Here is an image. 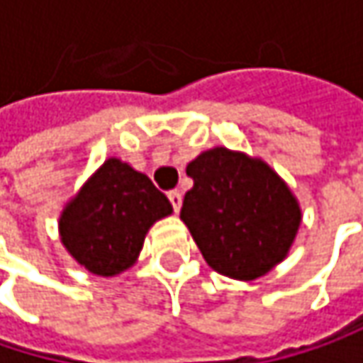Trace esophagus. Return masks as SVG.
Returning a JSON list of instances; mask_svg holds the SVG:
<instances>
[{"instance_id":"34e87169","label":"esophagus","mask_w":363,"mask_h":363,"mask_svg":"<svg viewBox=\"0 0 363 363\" xmlns=\"http://www.w3.org/2000/svg\"><path fill=\"white\" fill-rule=\"evenodd\" d=\"M168 199H170V205H172V209L179 213L181 211V205H182V195L179 191H170L168 193Z\"/></svg>"}]
</instances>
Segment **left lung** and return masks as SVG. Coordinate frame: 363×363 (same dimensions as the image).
<instances>
[{"instance_id":"left-lung-1","label":"left lung","mask_w":363,"mask_h":363,"mask_svg":"<svg viewBox=\"0 0 363 363\" xmlns=\"http://www.w3.org/2000/svg\"><path fill=\"white\" fill-rule=\"evenodd\" d=\"M181 219L219 274L256 280L286 258L301 225L289 184L260 158L217 146L186 166Z\"/></svg>"}]
</instances>
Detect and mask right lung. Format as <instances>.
<instances>
[{"mask_svg": "<svg viewBox=\"0 0 363 363\" xmlns=\"http://www.w3.org/2000/svg\"><path fill=\"white\" fill-rule=\"evenodd\" d=\"M170 213V201L146 174L109 158L60 213V242L89 272L116 276L138 260L148 229Z\"/></svg>", "mask_w": 363, "mask_h": 363, "instance_id": "right-lung-1", "label": "right lung"}]
</instances>
